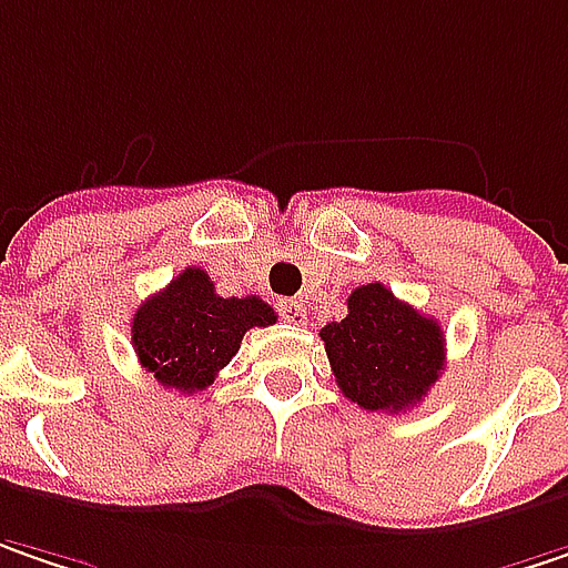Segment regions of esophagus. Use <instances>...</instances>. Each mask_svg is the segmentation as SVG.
Returning <instances> with one entry per match:
<instances>
[{
	"label": "esophagus",
	"mask_w": 568,
	"mask_h": 568,
	"mask_svg": "<svg viewBox=\"0 0 568 568\" xmlns=\"http://www.w3.org/2000/svg\"><path fill=\"white\" fill-rule=\"evenodd\" d=\"M280 315H283L288 324H305L308 312H305V305H302L298 298H285V302H280Z\"/></svg>",
	"instance_id": "1"
}]
</instances>
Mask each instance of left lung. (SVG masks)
I'll return each instance as SVG.
<instances>
[{
  "mask_svg": "<svg viewBox=\"0 0 568 568\" xmlns=\"http://www.w3.org/2000/svg\"><path fill=\"white\" fill-rule=\"evenodd\" d=\"M321 341L344 398L363 412L415 408L447 363L440 324L383 283L353 288L347 317L324 324Z\"/></svg>",
  "mask_w": 568,
  "mask_h": 568,
  "instance_id": "left-lung-1",
  "label": "left lung"
}]
</instances>
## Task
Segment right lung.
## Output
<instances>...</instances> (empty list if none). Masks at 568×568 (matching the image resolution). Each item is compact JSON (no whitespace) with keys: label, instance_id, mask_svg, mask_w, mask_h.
<instances>
[{"label":"right lung","instance_id":"obj_1","mask_svg":"<svg viewBox=\"0 0 568 568\" xmlns=\"http://www.w3.org/2000/svg\"><path fill=\"white\" fill-rule=\"evenodd\" d=\"M276 324L260 298H221L205 270L189 266L131 317V344L141 366L163 388L202 392L241 351L251 327Z\"/></svg>","mask_w":568,"mask_h":568}]
</instances>
